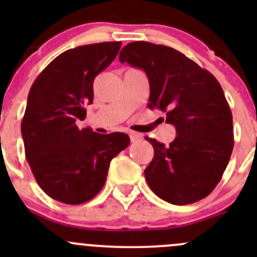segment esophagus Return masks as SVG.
Wrapping results in <instances>:
<instances>
[{
	"mask_svg": "<svg viewBox=\"0 0 257 257\" xmlns=\"http://www.w3.org/2000/svg\"><path fill=\"white\" fill-rule=\"evenodd\" d=\"M129 137H131L132 143H134V142H138L139 139H142L141 134H137V133H129Z\"/></svg>",
	"mask_w": 257,
	"mask_h": 257,
	"instance_id": "1",
	"label": "esophagus"
}]
</instances>
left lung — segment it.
Listing matches in <instances>:
<instances>
[{"label": "left lung", "instance_id": "obj_1", "mask_svg": "<svg viewBox=\"0 0 257 257\" xmlns=\"http://www.w3.org/2000/svg\"><path fill=\"white\" fill-rule=\"evenodd\" d=\"M119 61L147 73L148 107L165 113V121L177 129L168 147L145 137L154 148L144 170L149 188L174 205L206 198L224 174L234 148L232 114L220 83L168 46L132 42L121 49Z\"/></svg>", "mask_w": 257, "mask_h": 257}]
</instances>
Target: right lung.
Segmentation results:
<instances>
[{
	"mask_svg": "<svg viewBox=\"0 0 257 257\" xmlns=\"http://www.w3.org/2000/svg\"><path fill=\"white\" fill-rule=\"evenodd\" d=\"M121 42L79 46L59 54L36 78L21 123L25 154L36 181L52 199L78 205L94 198L114 157L131 139L124 133L79 129L93 82L114 61Z\"/></svg>",
	"mask_w": 257,
	"mask_h": 257,
	"instance_id": "add662e5",
	"label": "right lung"
}]
</instances>
